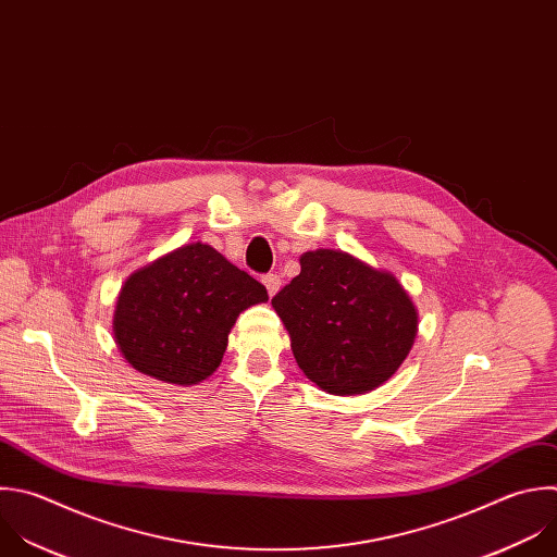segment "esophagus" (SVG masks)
<instances>
[{"mask_svg": "<svg viewBox=\"0 0 557 557\" xmlns=\"http://www.w3.org/2000/svg\"><path fill=\"white\" fill-rule=\"evenodd\" d=\"M262 282H264V286H267V290H269V295H271V297H273V295L280 290V286H282L280 275H275V273L264 275V277H262Z\"/></svg>", "mask_w": 557, "mask_h": 557, "instance_id": "esophagus-1", "label": "esophagus"}]
</instances>
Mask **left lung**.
I'll return each mask as SVG.
<instances>
[{"instance_id":"left-lung-1","label":"left lung","mask_w":557,"mask_h":557,"mask_svg":"<svg viewBox=\"0 0 557 557\" xmlns=\"http://www.w3.org/2000/svg\"><path fill=\"white\" fill-rule=\"evenodd\" d=\"M273 299L301 372L323 392L381 387L407 358L418 312L400 282L343 251L317 249Z\"/></svg>"}]
</instances>
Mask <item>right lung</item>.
Returning a JSON list of instances; mask_svg holds the SVG:
<instances>
[{"label": "right lung", "instance_id": "right-lung-1", "mask_svg": "<svg viewBox=\"0 0 557 557\" xmlns=\"http://www.w3.org/2000/svg\"><path fill=\"white\" fill-rule=\"evenodd\" d=\"M267 288L203 243L185 245L133 273L117 297L113 334L137 372L197 385L223 360L236 317Z\"/></svg>", "mask_w": 557, "mask_h": 557}]
</instances>
